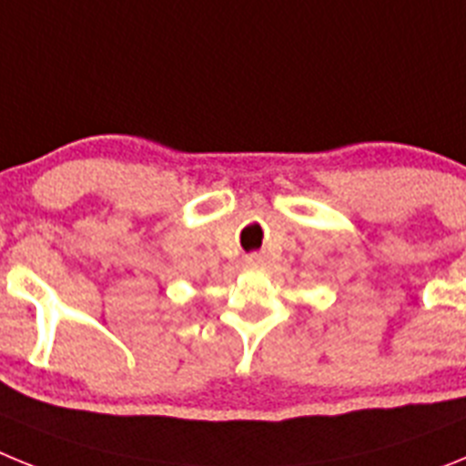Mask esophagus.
<instances>
[{
    "label": "esophagus",
    "instance_id": "esophagus-1",
    "mask_svg": "<svg viewBox=\"0 0 466 466\" xmlns=\"http://www.w3.org/2000/svg\"><path fill=\"white\" fill-rule=\"evenodd\" d=\"M263 261H266V257H263V254H247L245 257L247 266H261Z\"/></svg>",
    "mask_w": 466,
    "mask_h": 466
}]
</instances>
